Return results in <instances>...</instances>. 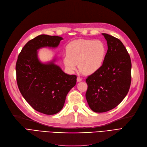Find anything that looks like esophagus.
I'll return each instance as SVG.
<instances>
[{
    "mask_svg": "<svg viewBox=\"0 0 147 147\" xmlns=\"http://www.w3.org/2000/svg\"><path fill=\"white\" fill-rule=\"evenodd\" d=\"M82 79L81 78H80V77H78L77 78V82H80V81H82Z\"/></svg>",
    "mask_w": 147,
    "mask_h": 147,
    "instance_id": "34e87169",
    "label": "esophagus"
}]
</instances>
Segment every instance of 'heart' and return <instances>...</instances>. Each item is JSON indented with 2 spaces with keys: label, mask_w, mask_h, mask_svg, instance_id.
Instances as JSON below:
<instances>
[{
  "label": "heart",
  "mask_w": 147,
  "mask_h": 147,
  "mask_svg": "<svg viewBox=\"0 0 147 147\" xmlns=\"http://www.w3.org/2000/svg\"><path fill=\"white\" fill-rule=\"evenodd\" d=\"M67 56L63 59L65 67L70 71L76 68L84 74H92L99 70L104 63L107 53L105 43L91 39L76 40L67 45Z\"/></svg>",
  "instance_id": "b5f03b06"
}]
</instances>
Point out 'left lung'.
I'll return each mask as SVG.
<instances>
[{"instance_id":"1","label":"left lung","mask_w":147,"mask_h":147,"mask_svg":"<svg viewBox=\"0 0 147 147\" xmlns=\"http://www.w3.org/2000/svg\"><path fill=\"white\" fill-rule=\"evenodd\" d=\"M108 50L102 67L86 78V99L91 109L104 113L117 107L127 96L131 80V59L122 42L102 33Z\"/></svg>"}]
</instances>
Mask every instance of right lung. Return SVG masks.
<instances>
[{"mask_svg": "<svg viewBox=\"0 0 147 147\" xmlns=\"http://www.w3.org/2000/svg\"><path fill=\"white\" fill-rule=\"evenodd\" d=\"M63 39L57 36L42 34L27 42L19 53L16 65V80L20 93L35 110L52 115L61 111L77 76L65 73L54 62L42 63L37 50L56 48Z\"/></svg>", "mask_w": 147, "mask_h": 147, "instance_id": "1", "label": "right lung"}]
</instances>
